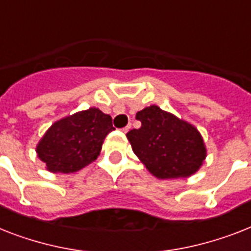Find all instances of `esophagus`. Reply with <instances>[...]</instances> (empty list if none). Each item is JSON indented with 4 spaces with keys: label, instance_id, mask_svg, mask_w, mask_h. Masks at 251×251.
I'll return each mask as SVG.
<instances>
[{
    "label": "esophagus",
    "instance_id": "34e87169",
    "mask_svg": "<svg viewBox=\"0 0 251 251\" xmlns=\"http://www.w3.org/2000/svg\"><path fill=\"white\" fill-rule=\"evenodd\" d=\"M130 127H131V125H127V126H125V127H124V129H122V131L124 132H127L130 130Z\"/></svg>",
    "mask_w": 251,
    "mask_h": 251
}]
</instances>
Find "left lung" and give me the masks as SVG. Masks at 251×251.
Instances as JSON below:
<instances>
[{
	"label": "left lung",
	"mask_w": 251,
	"mask_h": 251,
	"mask_svg": "<svg viewBox=\"0 0 251 251\" xmlns=\"http://www.w3.org/2000/svg\"><path fill=\"white\" fill-rule=\"evenodd\" d=\"M135 117L142 126L126 136L151 174L158 179H178L199 172L207 151L196 126L157 105L143 108Z\"/></svg>",
	"instance_id": "left-lung-1"
}]
</instances>
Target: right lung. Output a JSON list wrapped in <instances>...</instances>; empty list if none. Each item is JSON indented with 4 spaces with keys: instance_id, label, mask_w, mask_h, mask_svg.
<instances>
[{
    "instance_id": "right-lung-1",
    "label": "right lung",
    "mask_w": 251,
    "mask_h": 251,
    "mask_svg": "<svg viewBox=\"0 0 251 251\" xmlns=\"http://www.w3.org/2000/svg\"><path fill=\"white\" fill-rule=\"evenodd\" d=\"M112 130L111 116L99 108H89L55 121L40 139L36 152L48 172H78L97 160Z\"/></svg>"
}]
</instances>
